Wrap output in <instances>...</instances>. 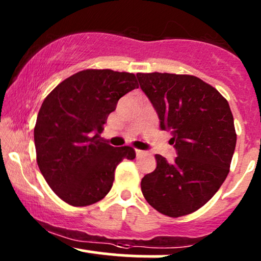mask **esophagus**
I'll return each instance as SVG.
<instances>
[{"label":"esophagus","mask_w":261,"mask_h":261,"mask_svg":"<svg viewBox=\"0 0 261 261\" xmlns=\"http://www.w3.org/2000/svg\"><path fill=\"white\" fill-rule=\"evenodd\" d=\"M147 153V152L146 151H141V149H136V155L137 157H141V155H143V154H146Z\"/></svg>","instance_id":"34e87169"}]
</instances>
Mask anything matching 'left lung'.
Listing matches in <instances>:
<instances>
[{"label":"left lung","mask_w":261,"mask_h":261,"mask_svg":"<svg viewBox=\"0 0 261 261\" xmlns=\"http://www.w3.org/2000/svg\"><path fill=\"white\" fill-rule=\"evenodd\" d=\"M140 87L172 134L176 157L155 154L157 167L141 180L152 207L169 217L191 214L226 180L237 135L228 101L202 80L189 74L137 73Z\"/></svg>","instance_id":"left-lung-1"}]
</instances>
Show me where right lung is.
<instances>
[{
  "instance_id": "right-lung-1",
  "label": "right lung",
  "mask_w": 261,
  "mask_h": 261,
  "mask_svg": "<svg viewBox=\"0 0 261 261\" xmlns=\"http://www.w3.org/2000/svg\"><path fill=\"white\" fill-rule=\"evenodd\" d=\"M135 88L139 83L134 73L85 70L62 81L45 98L34 128L37 162L65 202H98L112 189L116 166L136 157L133 147H113L100 137L118 100Z\"/></svg>"
}]
</instances>
